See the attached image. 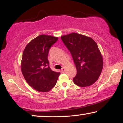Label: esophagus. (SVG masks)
Instances as JSON below:
<instances>
[{
  "mask_svg": "<svg viewBox=\"0 0 123 123\" xmlns=\"http://www.w3.org/2000/svg\"><path fill=\"white\" fill-rule=\"evenodd\" d=\"M61 71H62V72H63V73L65 72H66V68L63 67V68L61 69Z\"/></svg>",
  "mask_w": 123,
  "mask_h": 123,
  "instance_id": "34e87169",
  "label": "esophagus"
}]
</instances>
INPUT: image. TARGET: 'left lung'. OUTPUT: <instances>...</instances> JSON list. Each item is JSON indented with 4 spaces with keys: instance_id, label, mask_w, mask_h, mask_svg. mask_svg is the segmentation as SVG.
<instances>
[{
    "instance_id": "obj_1",
    "label": "left lung",
    "mask_w": 123,
    "mask_h": 123,
    "mask_svg": "<svg viewBox=\"0 0 123 123\" xmlns=\"http://www.w3.org/2000/svg\"><path fill=\"white\" fill-rule=\"evenodd\" d=\"M61 37L76 65L77 74L73 79V82L80 87L92 85L101 75L104 64L96 42L91 37L76 33Z\"/></svg>"
}]
</instances>
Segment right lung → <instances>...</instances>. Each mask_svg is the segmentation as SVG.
Here are the masks:
<instances>
[{"label": "right lung", "mask_w": 123, "mask_h": 123, "mask_svg": "<svg viewBox=\"0 0 123 123\" xmlns=\"http://www.w3.org/2000/svg\"><path fill=\"white\" fill-rule=\"evenodd\" d=\"M58 37L41 35L32 40L22 54L21 68L28 84L39 92H48L55 86L60 72L53 71L47 57Z\"/></svg>", "instance_id": "add662e5"}]
</instances>
